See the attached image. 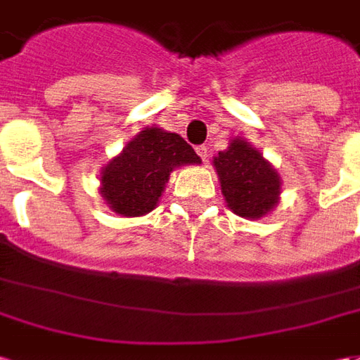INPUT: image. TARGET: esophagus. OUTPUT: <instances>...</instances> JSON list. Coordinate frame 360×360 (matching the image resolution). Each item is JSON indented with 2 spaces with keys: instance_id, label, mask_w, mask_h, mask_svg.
<instances>
[{
  "instance_id": "esophagus-1",
  "label": "esophagus",
  "mask_w": 360,
  "mask_h": 360,
  "mask_svg": "<svg viewBox=\"0 0 360 360\" xmlns=\"http://www.w3.org/2000/svg\"><path fill=\"white\" fill-rule=\"evenodd\" d=\"M197 155H199L202 161H207L209 160V148H207V146H199V148H197Z\"/></svg>"
}]
</instances>
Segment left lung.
Masks as SVG:
<instances>
[{"instance_id":"1","label":"left lung","mask_w":360,"mask_h":360,"mask_svg":"<svg viewBox=\"0 0 360 360\" xmlns=\"http://www.w3.org/2000/svg\"><path fill=\"white\" fill-rule=\"evenodd\" d=\"M221 189L232 212L244 219H260L274 209L280 195V177L260 151L242 139L214 158Z\"/></svg>"}]
</instances>
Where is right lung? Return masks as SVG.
Returning a JSON list of instances; mask_svg holds the SVG:
<instances>
[{"instance_id":"add662e5","label":"right lung","mask_w":360,"mask_h":360,"mask_svg":"<svg viewBox=\"0 0 360 360\" xmlns=\"http://www.w3.org/2000/svg\"><path fill=\"white\" fill-rule=\"evenodd\" d=\"M187 163L200 160L179 134L146 128L102 169L100 191L112 211L139 217L158 207L171 171Z\"/></svg>"}]
</instances>
